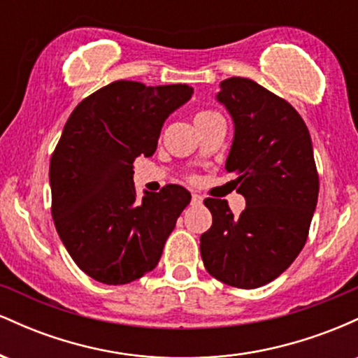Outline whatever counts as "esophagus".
<instances>
[{"mask_svg": "<svg viewBox=\"0 0 358 358\" xmlns=\"http://www.w3.org/2000/svg\"><path fill=\"white\" fill-rule=\"evenodd\" d=\"M202 196H200V195H196V193H193V195H192V203L193 205H200V203H202Z\"/></svg>", "mask_w": 358, "mask_h": 358, "instance_id": "34e87169", "label": "esophagus"}]
</instances>
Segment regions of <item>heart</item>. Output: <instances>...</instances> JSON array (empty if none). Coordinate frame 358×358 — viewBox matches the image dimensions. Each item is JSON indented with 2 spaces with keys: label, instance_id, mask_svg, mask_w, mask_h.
I'll return each mask as SVG.
<instances>
[{
  "label": "heart",
  "instance_id": "1",
  "mask_svg": "<svg viewBox=\"0 0 358 358\" xmlns=\"http://www.w3.org/2000/svg\"><path fill=\"white\" fill-rule=\"evenodd\" d=\"M212 114H213V113H210V110H202V113H199V114H196V116H195V121H196V119H202V117L212 116Z\"/></svg>",
  "mask_w": 358,
  "mask_h": 358
}]
</instances>
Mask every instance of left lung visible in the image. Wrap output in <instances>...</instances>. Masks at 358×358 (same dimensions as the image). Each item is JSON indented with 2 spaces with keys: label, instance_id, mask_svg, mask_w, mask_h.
<instances>
[{
  "label": "left lung",
  "instance_id": "obj_1",
  "mask_svg": "<svg viewBox=\"0 0 358 358\" xmlns=\"http://www.w3.org/2000/svg\"><path fill=\"white\" fill-rule=\"evenodd\" d=\"M217 101L231 114L234 139L225 170L245 199L241 215L225 200L205 199L212 227L200 237L208 274L229 286H264L305 245L318 202L310 131L296 109L257 82L231 77Z\"/></svg>",
  "mask_w": 358,
  "mask_h": 358
}]
</instances>
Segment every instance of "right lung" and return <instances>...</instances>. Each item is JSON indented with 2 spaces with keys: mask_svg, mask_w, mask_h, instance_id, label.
<instances>
[{
  "mask_svg": "<svg viewBox=\"0 0 358 358\" xmlns=\"http://www.w3.org/2000/svg\"><path fill=\"white\" fill-rule=\"evenodd\" d=\"M192 94L187 84L116 80L65 122L50 159L52 217L73 262L96 281L127 285L153 271L190 203L180 185L138 199L133 162L155 153L168 116Z\"/></svg>",
  "mask_w": 358,
  "mask_h": 358,
  "instance_id": "right-lung-1",
  "label": "right lung"
}]
</instances>
